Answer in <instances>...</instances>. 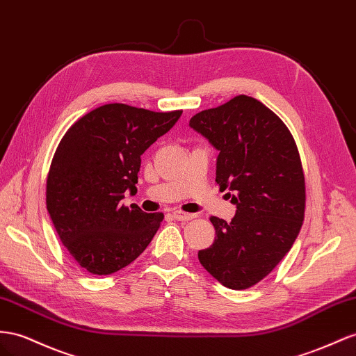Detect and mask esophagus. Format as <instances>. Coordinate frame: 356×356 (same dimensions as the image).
<instances>
[{
	"label": "esophagus",
	"mask_w": 356,
	"mask_h": 356,
	"mask_svg": "<svg viewBox=\"0 0 356 356\" xmlns=\"http://www.w3.org/2000/svg\"><path fill=\"white\" fill-rule=\"evenodd\" d=\"M172 217H174L175 220H178V222H190V220H195L197 216L196 214H188V213H182V211H174L172 213Z\"/></svg>",
	"instance_id": "1"
}]
</instances>
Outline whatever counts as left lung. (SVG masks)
Here are the masks:
<instances>
[{
	"mask_svg": "<svg viewBox=\"0 0 356 356\" xmlns=\"http://www.w3.org/2000/svg\"><path fill=\"white\" fill-rule=\"evenodd\" d=\"M188 126L218 151L216 182L236 207L232 222L211 217L216 239L199 250V262L229 289H248L300 234L305 182L295 140L273 111L248 95L196 113Z\"/></svg>",
	"mask_w": 356,
	"mask_h": 356,
	"instance_id": "8db88e82",
	"label": "left lung"
}]
</instances>
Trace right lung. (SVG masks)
Instances as JSON below:
<instances>
[{"label": "right lung", "mask_w": 356, "mask_h": 356, "mask_svg": "<svg viewBox=\"0 0 356 356\" xmlns=\"http://www.w3.org/2000/svg\"><path fill=\"white\" fill-rule=\"evenodd\" d=\"M182 111L104 104L67 130L46 182V205L61 243L86 271L109 275L130 265L154 238L161 213L121 205L134 191L140 156Z\"/></svg>", "instance_id": "obj_1"}]
</instances>
